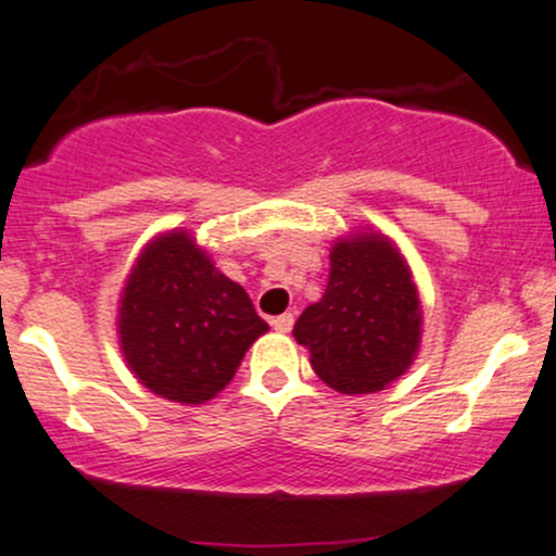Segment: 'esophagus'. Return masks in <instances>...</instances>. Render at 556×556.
Segmentation results:
<instances>
[{"label":"esophagus","mask_w":556,"mask_h":556,"mask_svg":"<svg viewBox=\"0 0 556 556\" xmlns=\"http://www.w3.org/2000/svg\"><path fill=\"white\" fill-rule=\"evenodd\" d=\"M292 324H295V316H292V314H282V316L271 318V327L277 329L279 334H287V331L292 329Z\"/></svg>","instance_id":"esophagus-1"}]
</instances>
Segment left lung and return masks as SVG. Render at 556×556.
Wrapping results in <instances>:
<instances>
[{"label": "left lung", "instance_id": "1", "mask_svg": "<svg viewBox=\"0 0 556 556\" xmlns=\"http://www.w3.org/2000/svg\"><path fill=\"white\" fill-rule=\"evenodd\" d=\"M311 366L342 394H371L407 371L420 342V303L405 261L381 235L331 248L329 282L295 321Z\"/></svg>", "mask_w": 556, "mask_h": 556}]
</instances>
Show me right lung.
<instances>
[{
  "label": "right lung",
  "instance_id": "add662e5",
  "mask_svg": "<svg viewBox=\"0 0 556 556\" xmlns=\"http://www.w3.org/2000/svg\"><path fill=\"white\" fill-rule=\"evenodd\" d=\"M119 308L127 366L159 397L201 405L222 392L269 329L238 282L216 271L188 232L140 253Z\"/></svg>",
  "mask_w": 556,
  "mask_h": 556
}]
</instances>
